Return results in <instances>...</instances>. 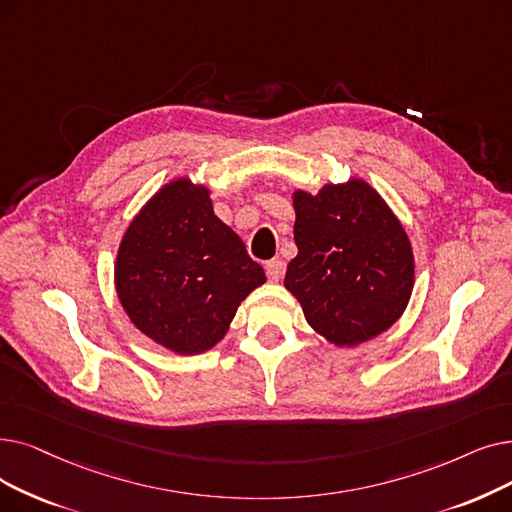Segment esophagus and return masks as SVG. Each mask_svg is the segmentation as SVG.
Segmentation results:
<instances>
[{"mask_svg":"<svg viewBox=\"0 0 512 512\" xmlns=\"http://www.w3.org/2000/svg\"><path fill=\"white\" fill-rule=\"evenodd\" d=\"M265 274H268L272 282H278L284 276V263L280 259H270L265 263Z\"/></svg>","mask_w":512,"mask_h":512,"instance_id":"obj_1","label":"esophagus"}]
</instances>
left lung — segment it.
Here are the masks:
<instances>
[{"mask_svg": "<svg viewBox=\"0 0 512 512\" xmlns=\"http://www.w3.org/2000/svg\"><path fill=\"white\" fill-rule=\"evenodd\" d=\"M297 257L284 286L305 320L339 347L385 332L408 305L414 255L397 217L362 180L293 194Z\"/></svg>", "mask_w": 512, "mask_h": 512, "instance_id": "obj_1", "label": "left lung"}]
</instances>
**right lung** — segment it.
Instances as JSON below:
<instances>
[{
    "instance_id": "right-lung-1",
    "label": "right lung",
    "mask_w": 512,
    "mask_h": 512,
    "mask_svg": "<svg viewBox=\"0 0 512 512\" xmlns=\"http://www.w3.org/2000/svg\"><path fill=\"white\" fill-rule=\"evenodd\" d=\"M263 268L213 213L209 190L175 180L127 228L115 265L131 322L159 345L194 355L224 339Z\"/></svg>"
}]
</instances>
